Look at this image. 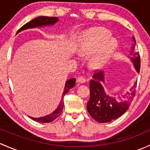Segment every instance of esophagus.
Wrapping results in <instances>:
<instances>
[{"instance_id":"1","label":"esophagus","mask_w":150,"mask_h":150,"mask_svg":"<svg viewBox=\"0 0 150 150\" xmlns=\"http://www.w3.org/2000/svg\"><path fill=\"white\" fill-rule=\"evenodd\" d=\"M86 82V78H85L84 76L81 75V76H79L78 78H77V83H83Z\"/></svg>"}]
</instances>
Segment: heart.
Segmentation results:
<instances>
[{
  "label": "heart",
  "instance_id": "obj_1",
  "mask_svg": "<svg viewBox=\"0 0 150 150\" xmlns=\"http://www.w3.org/2000/svg\"><path fill=\"white\" fill-rule=\"evenodd\" d=\"M110 35L111 33L108 30L102 28L89 29L80 35L78 48L81 54L87 55L98 48L91 60V64L93 67L104 62L117 47V40Z\"/></svg>",
  "mask_w": 150,
  "mask_h": 150
}]
</instances>
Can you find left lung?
<instances>
[{"label": "left lung", "mask_w": 150, "mask_h": 150, "mask_svg": "<svg viewBox=\"0 0 150 150\" xmlns=\"http://www.w3.org/2000/svg\"><path fill=\"white\" fill-rule=\"evenodd\" d=\"M132 49L131 55L133 62L137 72L140 71V55L135 50L136 39L133 37ZM104 81V73L102 71L94 72L92 79L89 83L90 88V99L87 103V110L90 115L99 122H110L117 118L127 111L131 105L133 99L135 96L137 82L130 89L125 96L118 98L111 97L106 93L102 83Z\"/></svg>", "instance_id": "obj_1"}]
</instances>
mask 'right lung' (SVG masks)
I'll return each instance as SVG.
<instances>
[{"label": "right lung", "instance_id": "1", "mask_svg": "<svg viewBox=\"0 0 150 150\" xmlns=\"http://www.w3.org/2000/svg\"><path fill=\"white\" fill-rule=\"evenodd\" d=\"M58 21V18L54 17V16H38V17L35 18V19H33L30 22H28V23L25 24V25L22 27L19 30L17 31V33H19L20 31L24 30H26V29L29 28H37V27H41V26H45V25H54L56 22H57ZM75 78H71V79L68 80L65 83V88H64V93L62 95V99H64V96H65V94L67 93V92L69 91V89L72 88V87L75 86ZM61 100V101H62ZM63 107H64V102L63 101H62L60 102L59 105L57 107V110L52 112L51 114L45 116V117H39V118H35V117H31L30 118L33 119V120H35V121L40 122H52L53 120H55L57 117H58L61 114L62 111L63 110Z\"/></svg>", "mask_w": 150, "mask_h": 150}]
</instances>
